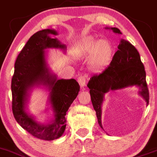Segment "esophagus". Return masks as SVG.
<instances>
[{
  "label": "esophagus",
  "mask_w": 157,
  "mask_h": 157,
  "mask_svg": "<svg viewBox=\"0 0 157 157\" xmlns=\"http://www.w3.org/2000/svg\"><path fill=\"white\" fill-rule=\"evenodd\" d=\"M77 81H78L79 84H80V86L81 87H84V86L86 85V78L84 76L80 75V77H78V80H77Z\"/></svg>",
  "instance_id": "34e87169"
}]
</instances>
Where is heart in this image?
Returning a JSON list of instances; mask_svg holds the SVG:
<instances>
[{
	"mask_svg": "<svg viewBox=\"0 0 157 157\" xmlns=\"http://www.w3.org/2000/svg\"><path fill=\"white\" fill-rule=\"evenodd\" d=\"M76 51L80 55L92 53L91 64L94 70H98L105 66L112 56V47L109 41L101 39L97 42L96 38L92 36L82 39L77 45Z\"/></svg>",
	"mask_w": 157,
	"mask_h": 157,
	"instance_id": "b5f03b06",
	"label": "heart"
}]
</instances>
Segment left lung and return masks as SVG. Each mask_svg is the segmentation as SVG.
<instances>
[{"instance_id":"obj_1","label":"left lung","mask_w":157,"mask_h":157,"mask_svg":"<svg viewBox=\"0 0 157 157\" xmlns=\"http://www.w3.org/2000/svg\"><path fill=\"white\" fill-rule=\"evenodd\" d=\"M105 29H109L106 27ZM115 33L121 34L119 29L110 28ZM143 63L137 49L130 42L121 39L110 64L99 74L92 76L87 87L93 107L96 112L99 126L101 125V105L104 95L110 90L115 91L136 86L140 89L139 94L149 105V94Z\"/></svg>"}]
</instances>
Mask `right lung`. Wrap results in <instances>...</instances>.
Returning a JSON list of instances; mask_svg holds the SVG:
<instances>
[{
	"instance_id": "right-lung-1",
	"label": "right lung",
	"mask_w": 157,
	"mask_h": 157,
	"mask_svg": "<svg viewBox=\"0 0 157 157\" xmlns=\"http://www.w3.org/2000/svg\"><path fill=\"white\" fill-rule=\"evenodd\" d=\"M55 29H46L36 32L29 39L20 52L15 63L12 79V112L15 119L23 129L39 139L52 141L60 138L66 126V115L80 91V86L74 79L58 80L48 67L45 49L66 47L57 38ZM48 86L49 101L54 119L49 124H42L25 112L29 91L33 86Z\"/></svg>"
}]
</instances>
